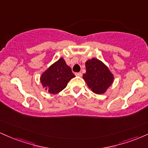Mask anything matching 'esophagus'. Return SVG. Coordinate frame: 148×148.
Segmentation results:
<instances>
[{
  "instance_id": "obj_1",
  "label": "esophagus",
  "mask_w": 148,
  "mask_h": 148,
  "mask_svg": "<svg viewBox=\"0 0 148 148\" xmlns=\"http://www.w3.org/2000/svg\"><path fill=\"white\" fill-rule=\"evenodd\" d=\"M75 75H76V76H79V77H81V76H82V73H81V72L76 73Z\"/></svg>"
}]
</instances>
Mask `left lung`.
I'll return each instance as SVG.
<instances>
[{
    "instance_id": "obj_1",
    "label": "left lung",
    "mask_w": 148,
    "mask_h": 148,
    "mask_svg": "<svg viewBox=\"0 0 148 148\" xmlns=\"http://www.w3.org/2000/svg\"><path fill=\"white\" fill-rule=\"evenodd\" d=\"M86 72L83 78L94 93L102 95L113 84L114 76L102 61L92 58L86 62Z\"/></svg>"
}]
</instances>
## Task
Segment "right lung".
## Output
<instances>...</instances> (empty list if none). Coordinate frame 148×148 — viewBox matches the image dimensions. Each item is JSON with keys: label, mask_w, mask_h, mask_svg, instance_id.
Here are the masks:
<instances>
[{"label": "right lung", "mask_w": 148, "mask_h": 148, "mask_svg": "<svg viewBox=\"0 0 148 148\" xmlns=\"http://www.w3.org/2000/svg\"><path fill=\"white\" fill-rule=\"evenodd\" d=\"M75 77L72 69L63 58L53 63L40 76L42 87L50 94L55 95L64 89L71 79Z\"/></svg>", "instance_id": "1"}]
</instances>
